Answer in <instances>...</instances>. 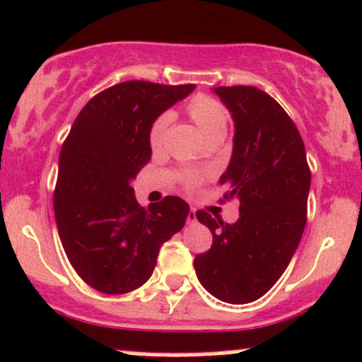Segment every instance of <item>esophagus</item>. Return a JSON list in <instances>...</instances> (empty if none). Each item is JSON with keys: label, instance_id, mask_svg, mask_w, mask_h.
Returning <instances> with one entry per match:
<instances>
[{"label": "esophagus", "instance_id": "1", "mask_svg": "<svg viewBox=\"0 0 362 362\" xmlns=\"http://www.w3.org/2000/svg\"><path fill=\"white\" fill-rule=\"evenodd\" d=\"M186 221H188V224H194V222H197V210L194 209L189 210L188 218H186Z\"/></svg>", "mask_w": 362, "mask_h": 362}]
</instances>
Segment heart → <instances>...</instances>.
<instances>
[{"label":"heart","mask_w":362,"mask_h":362,"mask_svg":"<svg viewBox=\"0 0 362 362\" xmlns=\"http://www.w3.org/2000/svg\"><path fill=\"white\" fill-rule=\"evenodd\" d=\"M188 112L205 140L214 136H226L227 127H229V111L217 99L206 95L194 97L192 103L188 104ZM170 119H173L170 112H164L150 127L148 144L153 150H159L164 145ZM182 180H185L186 185H194L198 177L194 174H185Z\"/></svg>","instance_id":"obj_1"}]
</instances>
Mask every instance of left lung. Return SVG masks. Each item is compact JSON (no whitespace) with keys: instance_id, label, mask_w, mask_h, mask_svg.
Returning a JSON list of instances; mask_svg holds the SVG:
<instances>
[{"instance_id":"8db88e82","label":"left lung","mask_w":362,"mask_h":362,"mask_svg":"<svg viewBox=\"0 0 362 362\" xmlns=\"http://www.w3.org/2000/svg\"><path fill=\"white\" fill-rule=\"evenodd\" d=\"M212 92L234 121L233 156L218 181L227 200L239 198V218L224 224L198 210L214 243L193 265L214 298L245 304L269 292L294 257L306 226L311 173L298 128L269 93L247 85Z\"/></svg>"}]
</instances>
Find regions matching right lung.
<instances>
[{"label": "right lung", "instance_id": "right-lung-1", "mask_svg": "<svg viewBox=\"0 0 362 362\" xmlns=\"http://www.w3.org/2000/svg\"><path fill=\"white\" fill-rule=\"evenodd\" d=\"M193 90L132 80L97 93L76 116L59 152L54 217L71 267L93 289L144 286L160 246L185 226L188 203L165 197L144 209L132 181L152 157L153 121Z\"/></svg>", "mask_w": 362, "mask_h": 362}]
</instances>
